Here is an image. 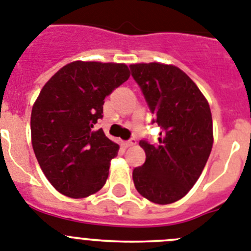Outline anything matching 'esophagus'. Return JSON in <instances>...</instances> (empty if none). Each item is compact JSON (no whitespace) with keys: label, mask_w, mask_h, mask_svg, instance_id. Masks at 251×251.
<instances>
[{"label":"esophagus","mask_w":251,"mask_h":251,"mask_svg":"<svg viewBox=\"0 0 251 251\" xmlns=\"http://www.w3.org/2000/svg\"><path fill=\"white\" fill-rule=\"evenodd\" d=\"M136 144V140L135 139H130V140L127 141H124V147L128 148V147H132V145H135Z\"/></svg>","instance_id":"obj_1"}]
</instances>
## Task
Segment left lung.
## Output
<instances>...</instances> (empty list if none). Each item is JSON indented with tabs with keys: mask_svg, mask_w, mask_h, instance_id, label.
<instances>
[{
	"mask_svg": "<svg viewBox=\"0 0 251 251\" xmlns=\"http://www.w3.org/2000/svg\"><path fill=\"white\" fill-rule=\"evenodd\" d=\"M132 77L163 128L156 145L141 140L147 155L132 172L135 188L158 204L179 201L201 176L213 144L210 104L197 84L176 65L135 63Z\"/></svg>",
	"mask_w": 251,
	"mask_h": 251,
	"instance_id": "left-lung-1",
	"label": "left lung"
}]
</instances>
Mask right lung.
<instances>
[{
  "mask_svg": "<svg viewBox=\"0 0 251 251\" xmlns=\"http://www.w3.org/2000/svg\"><path fill=\"white\" fill-rule=\"evenodd\" d=\"M128 77L124 63L75 60L41 88L31 110L32 149L62 195L84 198L104 186L120 147L95 125L103 117L104 97Z\"/></svg>",
  "mask_w": 251,
  "mask_h": 251,
  "instance_id": "obj_1",
  "label": "right lung"
}]
</instances>
